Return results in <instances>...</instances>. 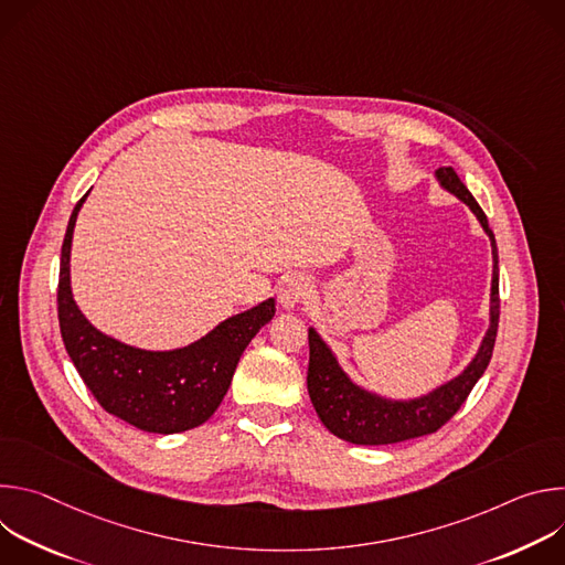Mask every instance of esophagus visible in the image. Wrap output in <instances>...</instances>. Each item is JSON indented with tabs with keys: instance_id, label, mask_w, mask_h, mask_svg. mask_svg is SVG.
I'll list each match as a JSON object with an SVG mask.
<instances>
[{
	"instance_id": "esophagus-1",
	"label": "esophagus",
	"mask_w": 565,
	"mask_h": 565,
	"mask_svg": "<svg viewBox=\"0 0 565 565\" xmlns=\"http://www.w3.org/2000/svg\"><path fill=\"white\" fill-rule=\"evenodd\" d=\"M310 295V281L295 273L290 277H286L281 284H279V303L284 308H295L297 303H301L306 297Z\"/></svg>"
}]
</instances>
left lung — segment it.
<instances>
[{"instance_id":"1","label":"left lung","mask_w":565,"mask_h":565,"mask_svg":"<svg viewBox=\"0 0 565 565\" xmlns=\"http://www.w3.org/2000/svg\"><path fill=\"white\" fill-rule=\"evenodd\" d=\"M436 179L447 192H451L454 196H458L462 203L469 205V210L476 214L482 230L488 232L492 241L494 270H492V295H490V329L486 338H482L478 353L458 377L414 399H388L358 386L342 371V366L338 364V358L327 347V342L317 335L315 329H308L310 360H308L306 382H308L310 402L319 420L324 423V427L338 438L353 445H391V443L412 440V438H420L438 431L462 407V402L471 393L473 384L480 380L482 373H486L492 360L497 331H499V312H501L497 238L488 225L486 212L480 210V205L476 203L471 192L465 188V183L458 179L454 168L436 170Z\"/></svg>"}]
</instances>
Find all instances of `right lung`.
I'll use <instances>...</instances> for the list:
<instances>
[{"instance_id": "right-lung-1", "label": "right lung", "mask_w": 565, "mask_h": 565, "mask_svg": "<svg viewBox=\"0 0 565 565\" xmlns=\"http://www.w3.org/2000/svg\"><path fill=\"white\" fill-rule=\"evenodd\" d=\"M87 194L71 212L60 257L57 317L66 353L107 414L149 434L194 429L218 409L241 353L273 319L275 299L227 317L174 351H145L100 333L73 301L68 275L73 227Z\"/></svg>"}]
</instances>
